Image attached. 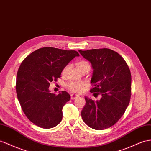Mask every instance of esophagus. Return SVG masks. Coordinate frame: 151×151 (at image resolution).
I'll list each match as a JSON object with an SVG mask.
<instances>
[{"instance_id":"obj_1","label":"esophagus","mask_w":151,"mask_h":151,"mask_svg":"<svg viewBox=\"0 0 151 151\" xmlns=\"http://www.w3.org/2000/svg\"><path fill=\"white\" fill-rule=\"evenodd\" d=\"M78 97H79V96L76 95V94H71V99H76V98H78Z\"/></svg>"}]
</instances>
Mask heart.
Returning <instances> with one entry per match:
<instances>
[{
	"instance_id": "obj_1",
	"label": "heart",
	"mask_w": 151,
	"mask_h": 151,
	"mask_svg": "<svg viewBox=\"0 0 151 151\" xmlns=\"http://www.w3.org/2000/svg\"><path fill=\"white\" fill-rule=\"evenodd\" d=\"M76 65L78 68L79 70L82 72L86 69H90L91 65L86 60H79L76 63ZM68 68V65H66L62 73L63 74L66 72ZM67 88L69 90L75 92H81L83 91L84 83L81 82H70L67 84Z\"/></svg>"
}]
</instances>
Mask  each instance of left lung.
<instances>
[{
  "label": "left lung",
  "mask_w": 151,
  "mask_h": 151,
  "mask_svg": "<svg viewBox=\"0 0 151 151\" xmlns=\"http://www.w3.org/2000/svg\"><path fill=\"white\" fill-rule=\"evenodd\" d=\"M92 64L91 93L101 95L99 101L85 97L83 121L96 130L107 129L117 122L129 105L131 95V75L121 55L109 48L78 51Z\"/></svg>",
  "instance_id": "left-lung-1"
}]
</instances>
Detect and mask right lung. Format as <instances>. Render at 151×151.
<instances>
[{
  "mask_svg": "<svg viewBox=\"0 0 151 151\" xmlns=\"http://www.w3.org/2000/svg\"><path fill=\"white\" fill-rule=\"evenodd\" d=\"M80 56L75 50L53 47L36 50L22 61L17 76L16 91L26 117L34 124L48 129L63 119V108L70 100L67 92L50 93V83L60 78L63 69Z\"/></svg>",
  "mask_w": 151,
  "mask_h": 151,
  "instance_id": "1",
  "label": "right lung"
}]
</instances>
